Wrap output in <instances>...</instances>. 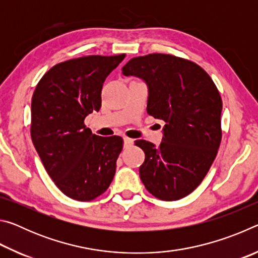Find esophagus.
Listing matches in <instances>:
<instances>
[{"label":"esophagus","instance_id":"obj_1","mask_svg":"<svg viewBox=\"0 0 258 258\" xmlns=\"http://www.w3.org/2000/svg\"><path fill=\"white\" fill-rule=\"evenodd\" d=\"M133 140L130 139V138H124V147H130L133 145Z\"/></svg>","mask_w":258,"mask_h":258}]
</instances>
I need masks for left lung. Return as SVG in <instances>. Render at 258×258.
<instances>
[{"label": "left lung", "mask_w": 258, "mask_h": 258, "mask_svg": "<svg viewBox=\"0 0 258 258\" xmlns=\"http://www.w3.org/2000/svg\"><path fill=\"white\" fill-rule=\"evenodd\" d=\"M123 74L147 83V112L166 123L158 148L135 141L146 155L141 181L160 200L185 197L203 182L221 145L222 99L215 83L194 61L164 53L131 59Z\"/></svg>", "instance_id": "1"}]
</instances>
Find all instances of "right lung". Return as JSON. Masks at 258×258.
I'll list each match as a JSON object with an SVG mask.
<instances>
[{
    "label": "right lung",
    "mask_w": 258,
    "mask_h": 258,
    "mask_svg": "<svg viewBox=\"0 0 258 258\" xmlns=\"http://www.w3.org/2000/svg\"><path fill=\"white\" fill-rule=\"evenodd\" d=\"M125 55H87L63 61L47 71L34 91L33 145L54 184L78 202L99 197L115 175L123 139L95 135L84 119L101 108L103 82Z\"/></svg>",
    "instance_id": "1"
}]
</instances>
